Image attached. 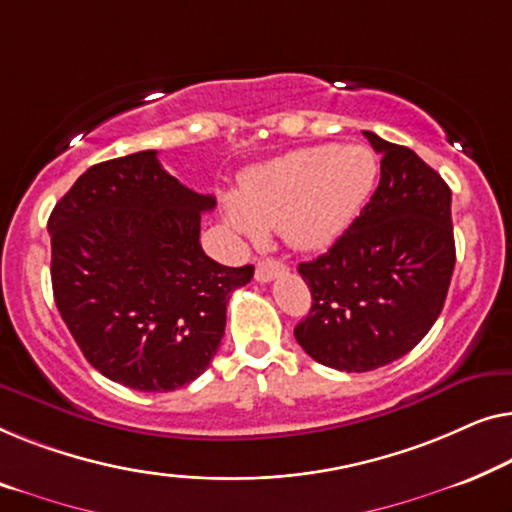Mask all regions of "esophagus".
<instances>
[{
    "label": "esophagus",
    "mask_w": 512,
    "mask_h": 512,
    "mask_svg": "<svg viewBox=\"0 0 512 512\" xmlns=\"http://www.w3.org/2000/svg\"><path fill=\"white\" fill-rule=\"evenodd\" d=\"M286 270V263L277 261V258H265V261L256 265V279L261 281V284H268V281L279 277V274H284Z\"/></svg>",
    "instance_id": "34e87169"
}]
</instances>
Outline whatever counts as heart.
<instances>
[{"label": "heart", "instance_id": "obj_1", "mask_svg": "<svg viewBox=\"0 0 512 512\" xmlns=\"http://www.w3.org/2000/svg\"><path fill=\"white\" fill-rule=\"evenodd\" d=\"M376 170L374 154L362 145L300 147L247 170L240 198H224L226 221L249 242L277 228L293 249H325L360 214Z\"/></svg>", "mask_w": 512, "mask_h": 512}]
</instances>
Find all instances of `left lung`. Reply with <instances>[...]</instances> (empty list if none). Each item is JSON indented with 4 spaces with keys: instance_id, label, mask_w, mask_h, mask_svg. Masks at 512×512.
I'll return each mask as SVG.
<instances>
[{
    "instance_id": "left-lung-1",
    "label": "left lung",
    "mask_w": 512,
    "mask_h": 512,
    "mask_svg": "<svg viewBox=\"0 0 512 512\" xmlns=\"http://www.w3.org/2000/svg\"><path fill=\"white\" fill-rule=\"evenodd\" d=\"M381 154V180L360 217L298 272L311 309L295 339L339 372H372L427 335L455 270L450 187L416 152L362 131Z\"/></svg>"
}]
</instances>
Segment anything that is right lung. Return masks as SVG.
Instances as JSON below:
<instances>
[{
  "mask_svg": "<svg viewBox=\"0 0 512 512\" xmlns=\"http://www.w3.org/2000/svg\"><path fill=\"white\" fill-rule=\"evenodd\" d=\"M214 198L166 173L157 150L87 168L48 219L59 314L106 379L168 392L198 379L226 305L254 265L226 268L201 247Z\"/></svg>",
  "mask_w": 512,
  "mask_h": 512,
  "instance_id": "obj_1",
  "label": "right lung"
}]
</instances>
